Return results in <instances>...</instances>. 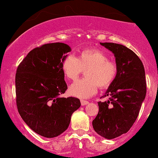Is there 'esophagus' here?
<instances>
[{"label":"esophagus","instance_id":"1","mask_svg":"<svg viewBox=\"0 0 158 158\" xmlns=\"http://www.w3.org/2000/svg\"><path fill=\"white\" fill-rule=\"evenodd\" d=\"M88 101H84V100H81V105L82 106H84V105H86V104H88Z\"/></svg>","mask_w":158,"mask_h":158}]
</instances>
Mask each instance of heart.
Listing matches in <instances>:
<instances>
[{
  "instance_id": "1",
  "label": "heart",
  "mask_w": 158,
  "mask_h": 158,
  "mask_svg": "<svg viewBox=\"0 0 158 158\" xmlns=\"http://www.w3.org/2000/svg\"><path fill=\"white\" fill-rule=\"evenodd\" d=\"M65 78L75 81L83 71L86 78L79 80L69 87V93L79 98H88L100 88H107L116 78L118 67L103 51L95 48H87L75 57L68 55L61 63Z\"/></svg>"
}]
</instances>
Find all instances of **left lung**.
Here are the masks:
<instances>
[{
    "mask_svg": "<svg viewBox=\"0 0 158 158\" xmlns=\"http://www.w3.org/2000/svg\"><path fill=\"white\" fill-rule=\"evenodd\" d=\"M100 44L114 54L118 74L104 95L108 101L98 102L99 111L92 124L101 137L113 139L128 131L138 116L146 96L145 71L140 59L127 47Z\"/></svg>",
    "mask_w": 158,
    "mask_h": 158,
    "instance_id": "obj_1",
    "label": "left lung"
}]
</instances>
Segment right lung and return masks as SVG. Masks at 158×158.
<instances>
[{
	"mask_svg": "<svg viewBox=\"0 0 158 158\" xmlns=\"http://www.w3.org/2000/svg\"><path fill=\"white\" fill-rule=\"evenodd\" d=\"M71 51L66 44H46L30 51L17 69L18 112L31 130L48 138L64 132L81 107L78 98L60 97L68 89L61 63Z\"/></svg>",
	"mask_w": 158,
	"mask_h": 158,
	"instance_id": "1",
	"label": "right lung"
}]
</instances>
